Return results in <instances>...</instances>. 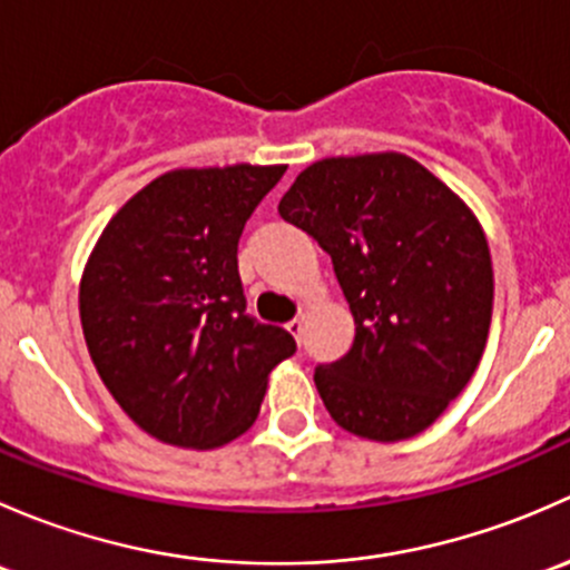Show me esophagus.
I'll return each instance as SVG.
<instances>
[{
    "mask_svg": "<svg viewBox=\"0 0 570 570\" xmlns=\"http://www.w3.org/2000/svg\"><path fill=\"white\" fill-rule=\"evenodd\" d=\"M285 328H287V332L293 334V337H296V343H298V340H302V332H304V318H293V321H287Z\"/></svg>",
    "mask_w": 570,
    "mask_h": 570,
    "instance_id": "obj_1",
    "label": "esophagus"
}]
</instances>
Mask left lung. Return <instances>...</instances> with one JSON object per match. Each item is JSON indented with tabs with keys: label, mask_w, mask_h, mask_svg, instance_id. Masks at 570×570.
<instances>
[{
	"label": "left lung",
	"mask_w": 570,
	"mask_h": 570,
	"mask_svg": "<svg viewBox=\"0 0 570 570\" xmlns=\"http://www.w3.org/2000/svg\"><path fill=\"white\" fill-rule=\"evenodd\" d=\"M279 216L332 257L354 315L348 354L315 371L340 428L403 442L478 371L494 268L478 216L412 156H332L298 173Z\"/></svg>",
	"instance_id": "obj_1"
}]
</instances>
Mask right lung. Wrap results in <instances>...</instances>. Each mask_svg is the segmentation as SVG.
<instances>
[{
	"instance_id": "1",
	"label": "right lung",
	"mask_w": 570,
	"mask_h": 570,
	"mask_svg": "<svg viewBox=\"0 0 570 570\" xmlns=\"http://www.w3.org/2000/svg\"><path fill=\"white\" fill-rule=\"evenodd\" d=\"M285 164L169 169L104 227L79 285L87 351L120 409L173 448L249 431L268 373L296 351L246 315L238 238Z\"/></svg>"
}]
</instances>
